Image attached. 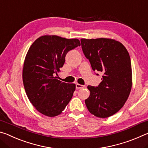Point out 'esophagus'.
<instances>
[{"label": "esophagus", "instance_id": "34e87169", "mask_svg": "<svg viewBox=\"0 0 148 148\" xmlns=\"http://www.w3.org/2000/svg\"><path fill=\"white\" fill-rule=\"evenodd\" d=\"M85 87H86V86H82V85H80L79 84H76V89H77L84 88Z\"/></svg>", "mask_w": 148, "mask_h": 148}]
</instances>
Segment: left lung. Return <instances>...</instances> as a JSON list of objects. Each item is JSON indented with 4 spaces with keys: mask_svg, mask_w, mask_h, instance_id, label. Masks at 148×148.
<instances>
[{
    "mask_svg": "<svg viewBox=\"0 0 148 148\" xmlns=\"http://www.w3.org/2000/svg\"><path fill=\"white\" fill-rule=\"evenodd\" d=\"M81 44L92 69L104 74L98 86H87L90 95L85 101L86 106L95 116L108 117L123 106L131 92L132 69L129 52L121 42L113 39L82 38Z\"/></svg>",
    "mask_w": 148,
    "mask_h": 148,
    "instance_id": "obj_1",
    "label": "left lung"
}]
</instances>
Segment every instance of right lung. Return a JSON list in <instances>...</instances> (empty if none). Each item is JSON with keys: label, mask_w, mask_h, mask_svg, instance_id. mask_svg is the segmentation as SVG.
<instances>
[{"label": "right lung", "mask_w": 148, "mask_h": 148, "mask_svg": "<svg viewBox=\"0 0 148 148\" xmlns=\"http://www.w3.org/2000/svg\"><path fill=\"white\" fill-rule=\"evenodd\" d=\"M80 45L77 38L45 35L30 47L24 61L23 82L28 99L40 113L58 116L71 100L76 85L62 82L54 75L63 66L66 53Z\"/></svg>", "instance_id": "obj_1"}]
</instances>
